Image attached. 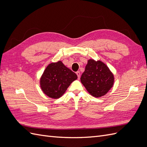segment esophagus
<instances>
[{
    "instance_id": "34e87169",
    "label": "esophagus",
    "mask_w": 147,
    "mask_h": 147,
    "mask_svg": "<svg viewBox=\"0 0 147 147\" xmlns=\"http://www.w3.org/2000/svg\"><path fill=\"white\" fill-rule=\"evenodd\" d=\"M76 74L77 75V76H78V79H80V75H81V74H80V72L79 71H78V72H76Z\"/></svg>"
}]
</instances>
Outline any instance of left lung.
Masks as SVG:
<instances>
[{
	"label": "left lung",
	"mask_w": 147,
	"mask_h": 147,
	"mask_svg": "<svg viewBox=\"0 0 147 147\" xmlns=\"http://www.w3.org/2000/svg\"><path fill=\"white\" fill-rule=\"evenodd\" d=\"M80 80L91 95L100 97L113 87L114 75L103 62L91 59L88 61Z\"/></svg>",
	"instance_id": "left-lung-1"
}]
</instances>
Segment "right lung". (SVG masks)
<instances>
[{
    "mask_svg": "<svg viewBox=\"0 0 147 147\" xmlns=\"http://www.w3.org/2000/svg\"><path fill=\"white\" fill-rule=\"evenodd\" d=\"M77 79L76 74L59 61L47 67L40 80V84L44 94L51 98L58 99Z\"/></svg>",
    "mask_w": 147,
    "mask_h": 147,
    "instance_id": "1",
    "label": "right lung"
}]
</instances>
